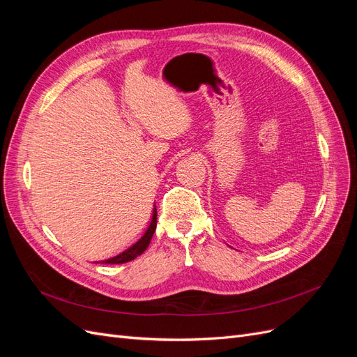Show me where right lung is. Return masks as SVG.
Returning <instances> with one entry per match:
<instances>
[{
  "mask_svg": "<svg viewBox=\"0 0 357 357\" xmlns=\"http://www.w3.org/2000/svg\"><path fill=\"white\" fill-rule=\"evenodd\" d=\"M156 219H158V213H156V208H155L152 222H150L149 229L146 231V234L142 236V238H139L132 247H129L128 250L122 252L121 255H117V256H114V257L107 259V261H102V264H125V262L132 261V259H135L137 256L142 255V253L146 250V248L149 247L150 240H152V236H153V234H155V229H156Z\"/></svg>",
  "mask_w": 357,
  "mask_h": 357,
  "instance_id": "add662e5",
  "label": "right lung"
}]
</instances>
